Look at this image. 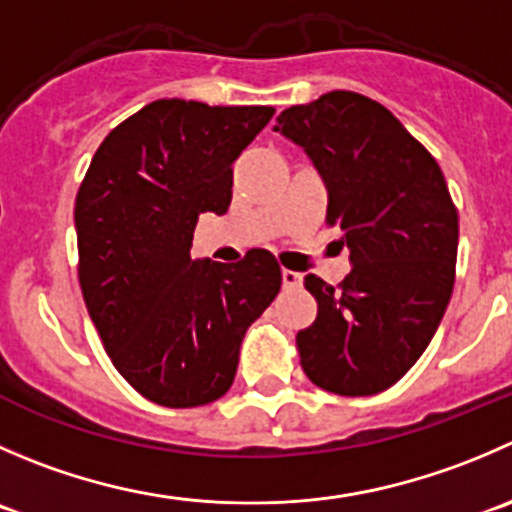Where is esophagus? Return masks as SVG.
<instances>
[{"instance_id": "1", "label": "esophagus", "mask_w": 512, "mask_h": 512, "mask_svg": "<svg viewBox=\"0 0 512 512\" xmlns=\"http://www.w3.org/2000/svg\"><path fill=\"white\" fill-rule=\"evenodd\" d=\"M282 285H285V287H300L302 285V275H300V272L282 270Z\"/></svg>"}]
</instances>
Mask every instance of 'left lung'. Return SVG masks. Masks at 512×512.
<instances>
[{"mask_svg": "<svg viewBox=\"0 0 512 512\" xmlns=\"http://www.w3.org/2000/svg\"><path fill=\"white\" fill-rule=\"evenodd\" d=\"M275 132L320 172L325 220L352 265L337 287L305 277L317 317L297 332L302 370L327 393H382L418 362L453 295L458 210L443 172L390 109L345 89L285 109Z\"/></svg>", "mask_w": 512, "mask_h": 512, "instance_id": "1", "label": "left lung"}]
</instances>
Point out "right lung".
Wrapping results in <instances>:
<instances>
[{"label":"right lung","instance_id":"add662e5","mask_svg":"<svg viewBox=\"0 0 512 512\" xmlns=\"http://www.w3.org/2000/svg\"><path fill=\"white\" fill-rule=\"evenodd\" d=\"M272 107L157 99L117 124L79 185L74 227L84 305L119 375L165 408L230 390L247 327L280 292L275 255L192 260L202 212L225 215L232 162Z\"/></svg>","mask_w":512,"mask_h":512}]
</instances>
